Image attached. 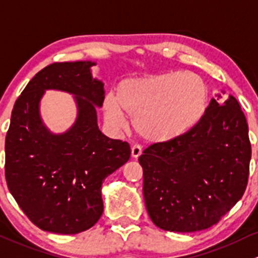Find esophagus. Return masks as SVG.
<instances>
[{
    "label": "esophagus",
    "instance_id": "34e87169",
    "mask_svg": "<svg viewBox=\"0 0 258 258\" xmlns=\"http://www.w3.org/2000/svg\"><path fill=\"white\" fill-rule=\"evenodd\" d=\"M140 155H142V148H140L139 145H133L132 147V158L138 159Z\"/></svg>",
    "mask_w": 258,
    "mask_h": 258
}]
</instances>
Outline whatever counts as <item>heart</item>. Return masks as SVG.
Returning <instances> with one entry per match:
<instances>
[{
    "instance_id": "1",
    "label": "heart",
    "mask_w": 258,
    "mask_h": 258,
    "mask_svg": "<svg viewBox=\"0 0 258 258\" xmlns=\"http://www.w3.org/2000/svg\"><path fill=\"white\" fill-rule=\"evenodd\" d=\"M205 82L191 72H169L124 79L115 98L107 97L104 118L114 129H123L124 115L150 144H165L190 132L208 109Z\"/></svg>"
}]
</instances>
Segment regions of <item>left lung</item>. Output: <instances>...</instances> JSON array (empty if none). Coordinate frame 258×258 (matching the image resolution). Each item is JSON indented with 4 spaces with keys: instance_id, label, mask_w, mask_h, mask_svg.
<instances>
[{
    "instance_id": "left-lung-1",
    "label": "left lung",
    "mask_w": 258,
    "mask_h": 258,
    "mask_svg": "<svg viewBox=\"0 0 258 258\" xmlns=\"http://www.w3.org/2000/svg\"><path fill=\"white\" fill-rule=\"evenodd\" d=\"M251 143L240 104L212 98L190 132L139 156L145 206L161 230L195 232L214 226L242 198L248 181Z\"/></svg>"
}]
</instances>
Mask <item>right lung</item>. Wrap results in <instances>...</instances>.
Listing matches in <instances>:
<instances>
[{
	"mask_svg": "<svg viewBox=\"0 0 258 258\" xmlns=\"http://www.w3.org/2000/svg\"><path fill=\"white\" fill-rule=\"evenodd\" d=\"M94 62H57L39 71L15 103L6 135L5 175L10 192L26 216L43 231L83 232L103 214L102 184L130 158L123 140L102 134L95 105L104 102V84L92 78ZM46 89L74 94L75 125L54 136L39 116Z\"/></svg>",
	"mask_w": 258,
	"mask_h": 258,
	"instance_id": "obj_1",
	"label": "right lung"
}]
</instances>
